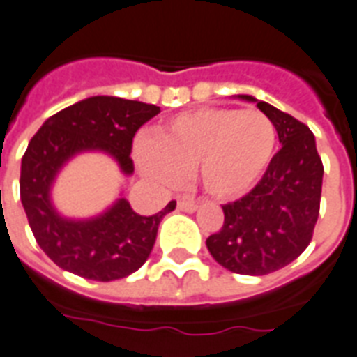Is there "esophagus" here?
Segmentation results:
<instances>
[{"label": "esophagus", "instance_id": "obj_1", "mask_svg": "<svg viewBox=\"0 0 357 357\" xmlns=\"http://www.w3.org/2000/svg\"><path fill=\"white\" fill-rule=\"evenodd\" d=\"M197 208H199L197 201H193L190 197H182V199H178V210H182V212H195Z\"/></svg>", "mask_w": 357, "mask_h": 357}]
</instances>
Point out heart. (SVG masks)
<instances>
[{
    "label": "heart",
    "mask_w": 357,
    "mask_h": 357,
    "mask_svg": "<svg viewBox=\"0 0 357 357\" xmlns=\"http://www.w3.org/2000/svg\"><path fill=\"white\" fill-rule=\"evenodd\" d=\"M276 129L264 112L208 107L184 112L156 127L136 145L144 175L173 186L182 173L215 199H236L252 190L269 167Z\"/></svg>",
    "instance_id": "obj_1"
}]
</instances>
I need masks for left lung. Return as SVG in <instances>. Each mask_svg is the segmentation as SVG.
Here are the masks:
<instances>
[{
  "label": "left lung",
  "mask_w": 357,
  "mask_h": 357,
  "mask_svg": "<svg viewBox=\"0 0 357 357\" xmlns=\"http://www.w3.org/2000/svg\"><path fill=\"white\" fill-rule=\"evenodd\" d=\"M256 102L275 123L282 147L247 195L223 204V227L206 239L219 265L250 276L275 273L306 250L319 218L324 173L307 125L269 102Z\"/></svg>",
  "instance_id": "obj_1"
}]
</instances>
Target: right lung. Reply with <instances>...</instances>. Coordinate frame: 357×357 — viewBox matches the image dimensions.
Masks as SVG:
<instances>
[{"label":"right lung","instance_id":"add662e5","mask_svg":"<svg viewBox=\"0 0 357 357\" xmlns=\"http://www.w3.org/2000/svg\"><path fill=\"white\" fill-rule=\"evenodd\" d=\"M158 112L147 102L96 96L51 116L31 138L22 158L20 199L36 243L59 267L88 280L110 282L132 275L149 258L158 225L175 210V201L144 218L119 199L99 218L71 221L51 206L50 188L62 165L81 151H107L130 175L134 134Z\"/></svg>","mask_w":357,"mask_h":357}]
</instances>
